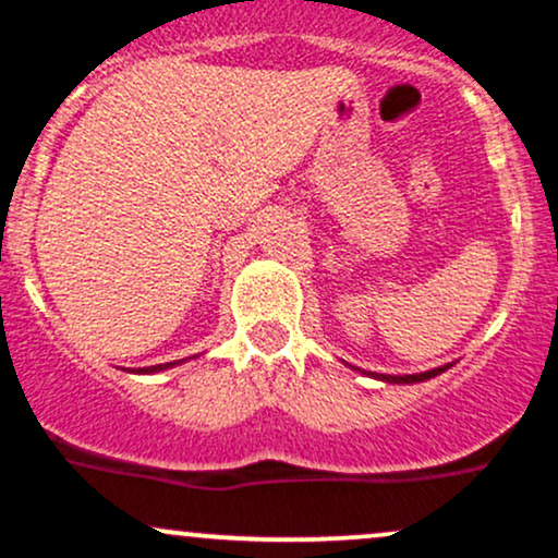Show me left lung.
<instances>
[{"instance_id": "obj_1", "label": "left lung", "mask_w": 558, "mask_h": 558, "mask_svg": "<svg viewBox=\"0 0 558 558\" xmlns=\"http://www.w3.org/2000/svg\"><path fill=\"white\" fill-rule=\"evenodd\" d=\"M448 367H451V364H444V367L427 369V373H420V375H377V373H364V369H360V367H356V369H360V373H364V375H369V377H377V380L396 383V386H399V383H422V380H430V377L446 373Z\"/></svg>"}]
</instances>
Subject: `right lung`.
Segmentation results:
<instances>
[{"label":"right lung","mask_w":558,"mask_h":558,"mask_svg":"<svg viewBox=\"0 0 558 558\" xmlns=\"http://www.w3.org/2000/svg\"><path fill=\"white\" fill-rule=\"evenodd\" d=\"M183 360L178 362H168V364H155V367H138V369H131V373H138V375H149V373H162V369L168 367H175V364H181Z\"/></svg>","instance_id":"add662e5"}]
</instances>
